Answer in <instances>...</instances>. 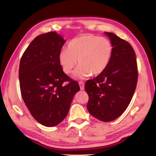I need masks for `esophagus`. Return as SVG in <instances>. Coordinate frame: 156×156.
I'll use <instances>...</instances> for the list:
<instances>
[{
    "label": "esophagus",
    "mask_w": 156,
    "mask_h": 156,
    "mask_svg": "<svg viewBox=\"0 0 156 156\" xmlns=\"http://www.w3.org/2000/svg\"><path fill=\"white\" fill-rule=\"evenodd\" d=\"M79 85H80V90H84V84L83 82L80 81L79 82Z\"/></svg>",
    "instance_id": "34e87169"
}]
</instances>
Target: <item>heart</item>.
Segmentation results:
<instances>
[{"label":"heart","instance_id":"heart-1","mask_svg":"<svg viewBox=\"0 0 156 156\" xmlns=\"http://www.w3.org/2000/svg\"><path fill=\"white\" fill-rule=\"evenodd\" d=\"M112 45L106 37L87 35L72 39L67 49L59 54V62L66 74H70L77 64L75 76L84 78L98 75L108 67L112 55Z\"/></svg>","mask_w":156,"mask_h":156}]
</instances>
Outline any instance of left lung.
Listing matches in <instances>:
<instances>
[{"label": "left lung", "instance_id": "1", "mask_svg": "<svg viewBox=\"0 0 156 156\" xmlns=\"http://www.w3.org/2000/svg\"><path fill=\"white\" fill-rule=\"evenodd\" d=\"M113 48L108 67L97 77L86 82L88 95L87 108L98 120L109 122L127 108L137 87L138 71L133 48L112 33L105 32Z\"/></svg>", "mask_w": 156, "mask_h": 156}]
</instances>
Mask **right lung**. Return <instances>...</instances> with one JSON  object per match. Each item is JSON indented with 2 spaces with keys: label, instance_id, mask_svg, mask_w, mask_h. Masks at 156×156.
<instances>
[{
  "label": "right lung",
  "instance_id": "right-lung-1",
  "mask_svg": "<svg viewBox=\"0 0 156 156\" xmlns=\"http://www.w3.org/2000/svg\"><path fill=\"white\" fill-rule=\"evenodd\" d=\"M66 41L55 31L36 37L20 60L19 78L22 98L36 121L46 127L66 117L80 87L63 72L59 54ZM69 83L65 85L63 82Z\"/></svg>",
  "mask_w": 156,
  "mask_h": 156
}]
</instances>
